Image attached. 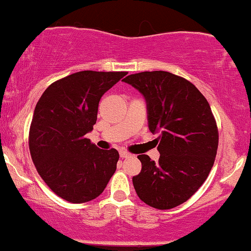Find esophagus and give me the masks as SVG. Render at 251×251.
Instances as JSON below:
<instances>
[{"mask_svg":"<svg viewBox=\"0 0 251 251\" xmlns=\"http://www.w3.org/2000/svg\"><path fill=\"white\" fill-rule=\"evenodd\" d=\"M119 155H120V158H129V156H131V154H129L128 152H126V151H120L119 152Z\"/></svg>","mask_w":251,"mask_h":251,"instance_id":"esophagus-1","label":"esophagus"}]
</instances>
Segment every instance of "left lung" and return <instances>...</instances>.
I'll list each match as a JSON object with an SVG mask.
<instances>
[{"label":"left lung","instance_id":"8db88e82","mask_svg":"<svg viewBox=\"0 0 251 251\" xmlns=\"http://www.w3.org/2000/svg\"><path fill=\"white\" fill-rule=\"evenodd\" d=\"M145 97L149 128L160 133L159 161L138 155L141 172L133 186L141 201L171 209L188 200L206 181L219 146L215 118L194 84L167 71H145L124 79Z\"/></svg>","mask_w":251,"mask_h":251}]
</instances>
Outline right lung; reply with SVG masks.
<instances>
[{"mask_svg": "<svg viewBox=\"0 0 251 251\" xmlns=\"http://www.w3.org/2000/svg\"><path fill=\"white\" fill-rule=\"evenodd\" d=\"M126 75L76 72L51 84L36 104L30 154L38 174L59 198L72 203L91 201L116 172L118 151L99 150L85 134L97 122L102 95Z\"/></svg>", "mask_w": 251, "mask_h": 251, "instance_id": "right-lung-1", "label": "right lung"}]
</instances>
